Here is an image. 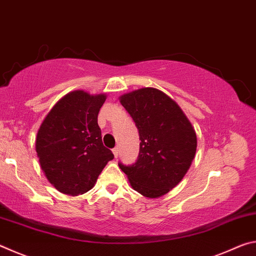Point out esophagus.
Instances as JSON below:
<instances>
[{
	"label": "esophagus",
	"mask_w": 256,
	"mask_h": 256,
	"mask_svg": "<svg viewBox=\"0 0 256 256\" xmlns=\"http://www.w3.org/2000/svg\"><path fill=\"white\" fill-rule=\"evenodd\" d=\"M112 154H114L115 158H118V146H116V148L112 149Z\"/></svg>",
	"instance_id": "obj_1"
}]
</instances>
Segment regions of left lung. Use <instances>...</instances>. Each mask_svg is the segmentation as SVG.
Listing matches in <instances>:
<instances>
[{
    "mask_svg": "<svg viewBox=\"0 0 256 256\" xmlns=\"http://www.w3.org/2000/svg\"><path fill=\"white\" fill-rule=\"evenodd\" d=\"M120 102L140 136L136 164H118L130 184L146 198H159L183 180L196 152V133L175 100L156 88L124 94Z\"/></svg>",
    "mask_w": 256,
    "mask_h": 256,
    "instance_id": "1",
    "label": "left lung"
}]
</instances>
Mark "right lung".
Returning <instances> with one entry per match:
<instances>
[{
  "label": "right lung",
  "mask_w": 256,
  "mask_h": 256,
  "mask_svg": "<svg viewBox=\"0 0 256 256\" xmlns=\"http://www.w3.org/2000/svg\"><path fill=\"white\" fill-rule=\"evenodd\" d=\"M105 94L68 92L42 120L36 152L46 178L60 193L76 196L92 190L107 162L114 158L102 144L98 112Z\"/></svg>",
  "instance_id": "add662e5"
}]
</instances>
